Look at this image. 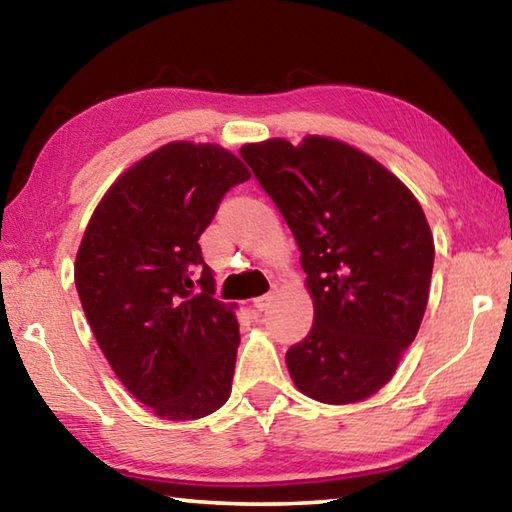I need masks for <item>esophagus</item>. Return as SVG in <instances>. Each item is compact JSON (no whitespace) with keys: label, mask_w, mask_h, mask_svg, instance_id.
<instances>
[{"label":"esophagus","mask_w":512,"mask_h":512,"mask_svg":"<svg viewBox=\"0 0 512 512\" xmlns=\"http://www.w3.org/2000/svg\"><path fill=\"white\" fill-rule=\"evenodd\" d=\"M275 298H277V293H275V291H271V293H264V296H259V298H255V300H253V307H255L257 311H266L268 307L273 305Z\"/></svg>","instance_id":"1"}]
</instances>
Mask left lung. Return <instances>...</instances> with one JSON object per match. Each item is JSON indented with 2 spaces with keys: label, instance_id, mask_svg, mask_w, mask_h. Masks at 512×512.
Returning <instances> with one entry per match:
<instances>
[{
  "label": "left lung",
  "instance_id": "1",
  "mask_svg": "<svg viewBox=\"0 0 512 512\" xmlns=\"http://www.w3.org/2000/svg\"><path fill=\"white\" fill-rule=\"evenodd\" d=\"M239 153L296 237L314 300V327L287 352L293 384L325 404L366 400L391 381L427 309V216L384 164L332 137Z\"/></svg>",
  "mask_w": 512,
  "mask_h": 512
}]
</instances>
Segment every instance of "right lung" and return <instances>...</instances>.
<instances>
[{"label": "right lung", "mask_w": 512, "mask_h": 512, "mask_svg": "<svg viewBox=\"0 0 512 512\" xmlns=\"http://www.w3.org/2000/svg\"><path fill=\"white\" fill-rule=\"evenodd\" d=\"M250 171L216 144L171 142L112 183L85 228L74 282L101 352L135 400L164 420L228 402L239 348L214 298L203 230Z\"/></svg>", "instance_id": "1"}]
</instances>
